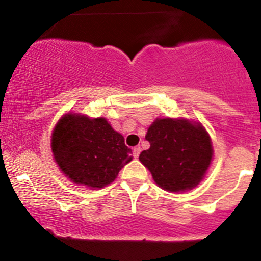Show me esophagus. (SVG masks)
Listing matches in <instances>:
<instances>
[{
  "mask_svg": "<svg viewBox=\"0 0 261 261\" xmlns=\"http://www.w3.org/2000/svg\"><path fill=\"white\" fill-rule=\"evenodd\" d=\"M140 153H141V148H140V147H135V148L133 149V155H134V158H139Z\"/></svg>",
  "mask_w": 261,
  "mask_h": 261,
  "instance_id": "esophagus-1",
  "label": "esophagus"
}]
</instances>
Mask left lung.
<instances>
[{
  "instance_id": "obj_1",
  "label": "left lung",
  "mask_w": 261,
  "mask_h": 261,
  "mask_svg": "<svg viewBox=\"0 0 261 261\" xmlns=\"http://www.w3.org/2000/svg\"><path fill=\"white\" fill-rule=\"evenodd\" d=\"M146 140L151 147L141 152L140 161L166 190L175 193L196 187L211 163V140L200 124L158 119Z\"/></svg>"
}]
</instances>
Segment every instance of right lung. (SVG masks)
Listing matches in <instances>:
<instances>
[{
	"instance_id": "add662e5",
	"label": "right lung",
	"mask_w": 261,
	"mask_h": 261,
	"mask_svg": "<svg viewBox=\"0 0 261 261\" xmlns=\"http://www.w3.org/2000/svg\"><path fill=\"white\" fill-rule=\"evenodd\" d=\"M51 149L59 167L77 184L103 188L116 178L131 157L124 137L106 119L66 114L58 122Z\"/></svg>"
}]
</instances>
